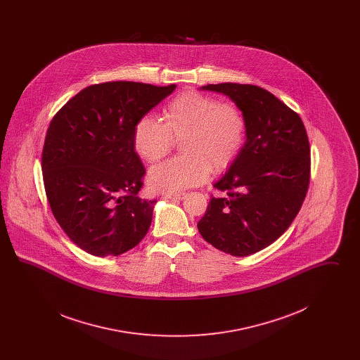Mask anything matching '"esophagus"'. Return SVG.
I'll list each match as a JSON object with an SVG mask.
<instances>
[{
    "instance_id": "1",
    "label": "esophagus",
    "mask_w": 360,
    "mask_h": 360,
    "mask_svg": "<svg viewBox=\"0 0 360 360\" xmlns=\"http://www.w3.org/2000/svg\"><path fill=\"white\" fill-rule=\"evenodd\" d=\"M186 194L185 193H167L166 197L170 200H182Z\"/></svg>"
}]
</instances>
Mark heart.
Wrapping results in <instances>:
<instances>
[{"instance_id": "heart-1", "label": "heart", "mask_w": 360, "mask_h": 360, "mask_svg": "<svg viewBox=\"0 0 360 360\" xmlns=\"http://www.w3.org/2000/svg\"><path fill=\"white\" fill-rule=\"evenodd\" d=\"M247 132L245 115L236 103L188 90L163 109V122L151 116L139 119L132 144L144 162L154 165L181 140L184 154L158 165L148 175L154 190L175 193L202 184L210 172L229 169L245 146Z\"/></svg>"}]
</instances>
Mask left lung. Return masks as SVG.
Wrapping results in <instances>:
<instances>
[{
    "instance_id": "left-lung-1",
    "label": "left lung",
    "mask_w": 360,
    "mask_h": 360,
    "mask_svg": "<svg viewBox=\"0 0 360 360\" xmlns=\"http://www.w3.org/2000/svg\"><path fill=\"white\" fill-rule=\"evenodd\" d=\"M231 97L248 122L245 146L214 188L197 226L214 248L248 257L274 243L292 223L308 193L310 147L297 112L255 85L202 87Z\"/></svg>"
}]
</instances>
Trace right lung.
I'll return each mask as SVG.
<instances>
[{
	"label": "right lung",
	"instance_id": "1",
	"mask_svg": "<svg viewBox=\"0 0 360 360\" xmlns=\"http://www.w3.org/2000/svg\"><path fill=\"white\" fill-rule=\"evenodd\" d=\"M174 89L129 81L96 84L52 117L41 153L46 195L55 220L86 252L117 257L146 236L155 200L137 195L146 169L132 132Z\"/></svg>",
	"mask_w": 360,
	"mask_h": 360
}]
</instances>
